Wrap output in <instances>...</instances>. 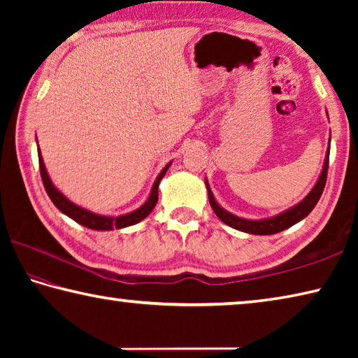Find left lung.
I'll return each instance as SVG.
<instances>
[{
  "mask_svg": "<svg viewBox=\"0 0 358 358\" xmlns=\"http://www.w3.org/2000/svg\"><path fill=\"white\" fill-rule=\"evenodd\" d=\"M329 157H330V147H329V150H327L322 172H320L317 183L314 185L310 194H308V196L303 199L301 202L296 203L295 207L282 211V213L276 215L273 217L252 221V220H243V217H238L232 213H229V211L224 210L221 205L215 201L213 192H211L210 186H208V181H205V185H207L208 201H210L211 208H213L216 216L220 217L224 224H227V226L237 229V230H241V232L254 234V235H271V234L281 232V230L289 229L290 226H294V224L301 221L303 217H306L311 213V210L316 207V203L319 202V199H320V196H322V191L325 187L327 172H329Z\"/></svg>",
  "mask_w": 358,
  "mask_h": 358,
  "instance_id": "8db88e82",
  "label": "left lung"
}]
</instances>
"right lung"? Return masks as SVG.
I'll return each mask as SVG.
<instances>
[{
    "label": "right lung",
    "mask_w": 358,
    "mask_h": 358,
    "mask_svg": "<svg viewBox=\"0 0 358 358\" xmlns=\"http://www.w3.org/2000/svg\"><path fill=\"white\" fill-rule=\"evenodd\" d=\"M38 156H39V171H41V177H42V183H44L45 191L48 194V197H50V201L55 203V207L64 213L66 216H69L71 220H74L76 222L82 224V226L88 227V229H93V230H112V229H123V227H128L132 226V224H137L141 222L142 220H145L150 213L151 210L155 208V205L157 203V187H159V181L164 177L167 169L171 167L172 162H169V164L162 169V172L157 175V178L153 185V189H151V194L148 197V201L145 202L141 208H137L134 211H131L128 215H121V216H102V215H96L93 211L90 210H85L82 207H78V205L72 203L69 199H66L62 192H59L55 185L52 183L50 177H48V173L45 171V166H44V159H42L41 156V151L38 150Z\"/></svg>",
    "instance_id": "obj_1"
}]
</instances>
